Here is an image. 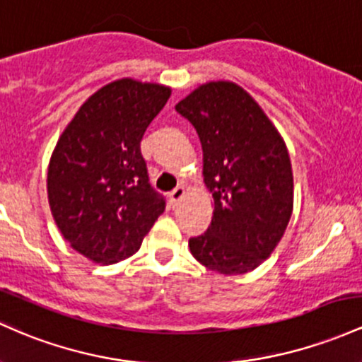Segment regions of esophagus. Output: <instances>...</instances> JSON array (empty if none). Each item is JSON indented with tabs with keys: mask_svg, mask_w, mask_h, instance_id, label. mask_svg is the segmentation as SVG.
Wrapping results in <instances>:
<instances>
[{
	"mask_svg": "<svg viewBox=\"0 0 362 362\" xmlns=\"http://www.w3.org/2000/svg\"><path fill=\"white\" fill-rule=\"evenodd\" d=\"M170 202H172L173 206H177L178 202H180L182 199H184L185 197V189L184 187H177V189H173L172 192H170Z\"/></svg>",
	"mask_w": 362,
	"mask_h": 362,
	"instance_id": "obj_1",
	"label": "esophagus"
}]
</instances>
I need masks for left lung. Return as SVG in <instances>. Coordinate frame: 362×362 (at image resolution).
I'll return each mask as SVG.
<instances>
[{"mask_svg": "<svg viewBox=\"0 0 362 362\" xmlns=\"http://www.w3.org/2000/svg\"><path fill=\"white\" fill-rule=\"evenodd\" d=\"M175 110L199 136L202 177L214 204L211 225L189 240L190 254L220 275L252 272L275 251L292 216L293 175L284 137L232 81L197 86Z\"/></svg>", "mask_w": 362, "mask_h": 362, "instance_id": "left-lung-1", "label": "left lung"}]
</instances>
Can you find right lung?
Returning a JSON list of instances; mask_svg holds the SVG:
<instances>
[{"label": "right lung", "instance_id": "add662e5", "mask_svg": "<svg viewBox=\"0 0 362 362\" xmlns=\"http://www.w3.org/2000/svg\"><path fill=\"white\" fill-rule=\"evenodd\" d=\"M172 87L123 77L86 99L47 166V201L63 239L96 264L136 254L165 201L151 189L141 139Z\"/></svg>", "mask_w": 362, "mask_h": 362}]
</instances>
